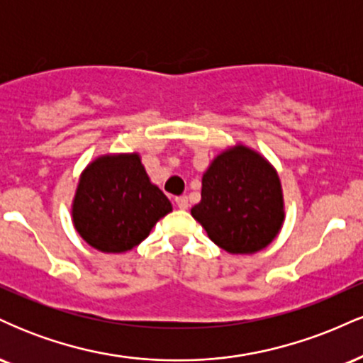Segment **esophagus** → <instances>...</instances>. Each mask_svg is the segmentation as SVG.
<instances>
[{
	"instance_id": "1",
	"label": "esophagus",
	"mask_w": 363,
	"mask_h": 363,
	"mask_svg": "<svg viewBox=\"0 0 363 363\" xmlns=\"http://www.w3.org/2000/svg\"><path fill=\"white\" fill-rule=\"evenodd\" d=\"M174 201H176V205H177L179 210H187V206H189V203H187L186 196H177V198L174 199Z\"/></svg>"
}]
</instances>
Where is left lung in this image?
<instances>
[{
    "label": "left lung",
    "instance_id": "left-lung-1",
    "mask_svg": "<svg viewBox=\"0 0 363 363\" xmlns=\"http://www.w3.org/2000/svg\"><path fill=\"white\" fill-rule=\"evenodd\" d=\"M191 213L227 252H256L281 227L280 179L264 158L239 145L216 157L206 170L201 201Z\"/></svg>",
    "mask_w": 363,
    "mask_h": 363
}]
</instances>
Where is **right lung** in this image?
<instances>
[{"label":"right lung","mask_w":363,"mask_h":363,"mask_svg":"<svg viewBox=\"0 0 363 363\" xmlns=\"http://www.w3.org/2000/svg\"><path fill=\"white\" fill-rule=\"evenodd\" d=\"M172 211L167 196L150 182L140 157L107 155L82 174L73 203L78 234L102 252H124L145 240Z\"/></svg>","instance_id":"obj_1"}]
</instances>
